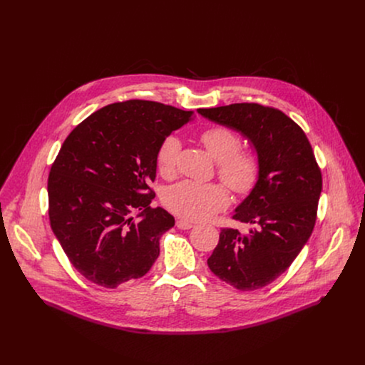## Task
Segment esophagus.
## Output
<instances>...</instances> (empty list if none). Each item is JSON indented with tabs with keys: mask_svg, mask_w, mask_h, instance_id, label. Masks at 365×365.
Segmentation results:
<instances>
[{
	"mask_svg": "<svg viewBox=\"0 0 365 365\" xmlns=\"http://www.w3.org/2000/svg\"><path fill=\"white\" fill-rule=\"evenodd\" d=\"M176 227H178L179 230H190V228L193 227V222H190V221H187V220L179 219L176 221Z\"/></svg>",
	"mask_w": 365,
	"mask_h": 365,
	"instance_id": "obj_1",
	"label": "esophagus"
}]
</instances>
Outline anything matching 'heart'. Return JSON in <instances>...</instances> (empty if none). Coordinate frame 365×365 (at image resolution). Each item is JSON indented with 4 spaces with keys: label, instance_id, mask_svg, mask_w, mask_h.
Instances as JSON below:
<instances>
[{
    "label": "heart",
    "instance_id": "1",
    "mask_svg": "<svg viewBox=\"0 0 365 365\" xmlns=\"http://www.w3.org/2000/svg\"><path fill=\"white\" fill-rule=\"evenodd\" d=\"M207 152L219 162L220 178L237 193L248 192L259 175V160L252 150H240V138L225 127H209L200 134ZM180 150L178 137L163 140L158 149L156 163L163 176L175 170L176 158ZM165 205L179 215L193 221H203L215 216L228 205V195L219 183H199L182 180L166 189Z\"/></svg>",
    "mask_w": 365,
    "mask_h": 365
}]
</instances>
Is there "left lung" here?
Returning <instances> with one entry per match:
<instances>
[{
    "label": "left lung",
    "mask_w": 365,
    "mask_h": 365,
    "mask_svg": "<svg viewBox=\"0 0 365 365\" xmlns=\"http://www.w3.org/2000/svg\"><path fill=\"white\" fill-rule=\"evenodd\" d=\"M197 113L240 133L258 156V179L232 216L251 228H222L207 265L238 291L261 289L291 267L313 231L320 169L302 128L277 108L241 103Z\"/></svg>",
    "instance_id": "8db88e82"
}]
</instances>
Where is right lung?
Instances as JSON below:
<instances>
[{
	"instance_id": "right-lung-1",
	"label": "right lung",
	"mask_w": 365,
	"mask_h": 365,
	"mask_svg": "<svg viewBox=\"0 0 365 365\" xmlns=\"http://www.w3.org/2000/svg\"><path fill=\"white\" fill-rule=\"evenodd\" d=\"M195 118L155 101L128 100L100 108L65 140L49 173V220L74 268L114 289L138 279L159 255V240L175 225L150 209L156 155L173 131ZM142 213L134 220L130 213Z\"/></svg>"
}]
</instances>
